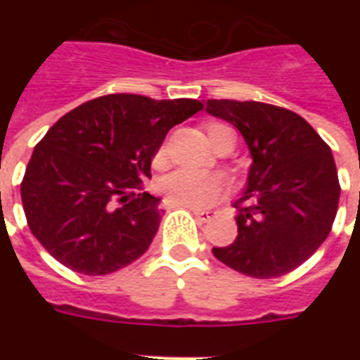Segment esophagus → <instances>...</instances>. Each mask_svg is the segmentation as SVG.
<instances>
[{
	"label": "esophagus",
	"mask_w": 360,
	"mask_h": 360,
	"mask_svg": "<svg viewBox=\"0 0 360 360\" xmlns=\"http://www.w3.org/2000/svg\"><path fill=\"white\" fill-rule=\"evenodd\" d=\"M194 214H196L198 222H209L214 217L213 211H194Z\"/></svg>",
	"instance_id": "esophagus-1"
}]
</instances>
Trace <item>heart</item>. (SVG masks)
<instances>
[{
	"mask_svg": "<svg viewBox=\"0 0 360 360\" xmlns=\"http://www.w3.org/2000/svg\"><path fill=\"white\" fill-rule=\"evenodd\" d=\"M205 134L213 149H217L224 140H233L236 143V136L226 124L209 123L205 127ZM164 158H166V147H160L155 155V164H162ZM158 188L164 202L186 209H205L222 196V183L219 177L198 174L191 169H175L172 174L164 175L158 183Z\"/></svg>",
	"mask_w": 360,
	"mask_h": 360,
	"instance_id": "b5f03b06",
	"label": "heart"
}]
</instances>
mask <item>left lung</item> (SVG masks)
Returning a JSON list of instances; mask_svg holds the SVG:
<instances>
[{
    "instance_id": "8db88e82",
    "label": "left lung",
    "mask_w": 360,
    "mask_h": 360,
    "mask_svg": "<svg viewBox=\"0 0 360 360\" xmlns=\"http://www.w3.org/2000/svg\"><path fill=\"white\" fill-rule=\"evenodd\" d=\"M205 112L245 138L252 164L233 202L237 239L217 259L254 278H276L304 263L327 239L340 185L330 147L291 110L256 101H207Z\"/></svg>"
}]
</instances>
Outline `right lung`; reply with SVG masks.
I'll return each instance as SVG.
<instances>
[{
	"instance_id": "right-lung-1",
	"label": "right lung",
	"mask_w": 360,
	"mask_h": 360,
	"mask_svg": "<svg viewBox=\"0 0 360 360\" xmlns=\"http://www.w3.org/2000/svg\"><path fill=\"white\" fill-rule=\"evenodd\" d=\"M194 98L115 93L70 110L33 149L20 186L31 233L87 276L136 262L162 220L143 188L168 130L200 112Z\"/></svg>"
}]
</instances>
